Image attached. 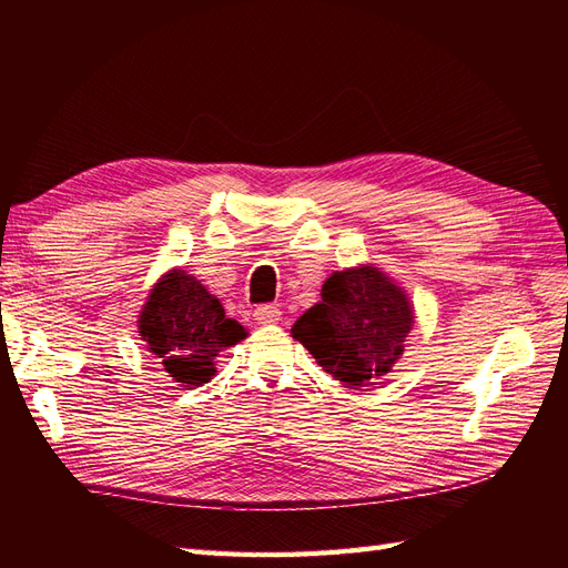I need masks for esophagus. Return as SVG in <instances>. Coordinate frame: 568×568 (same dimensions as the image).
<instances>
[{
	"mask_svg": "<svg viewBox=\"0 0 568 568\" xmlns=\"http://www.w3.org/2000/svg\"><path fill=\"white\" fill-rule=\"evenodd\" d=\"M253 317H255L257 324H263V326L265 324H277L282 320V311L277 305H261V307H255Z\"/></svg>",
	"mask_w": 568,
	"mask_h": 568,
	"instance_id": "obj_1",
	"label": "esophagus"
}]
</instances>
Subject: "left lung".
<instances>
[{
  "label": "left lung",
  "instance_id": "8db88e82",
  "mask_svg": "<svg viewBox=\"0 0 568 568\" xmlns=\"http://www.w3.org/2000/svg\"><path fill=\"white\" fill-rule=\"evenodd\" d=\"M415 326V307L400 284L376 265L332 272L320 303L296 320L291 336L317 365L348 386L382 379L405 351Z\"/></svg>",
  "mask_w": 568,
  "mask_h": 568
}]
</instances>
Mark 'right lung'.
<instances>
[{"mask_svg":"<svg viewBox=\"0 0 568 568\" xmlns=\"http://www.w3.org/2000/svg\"><path fill=\"white\" fill-rule=\"evenodd\" d=\"M136 329L146 351L186 388L209 384L217 355L248 336L242 324L225 317L220 298L182 267L168 270L153 284Z\"/></svg>","mask_w":568,"mask_h":568,"instance_id":"right-lung-1","label":"right lung"}]
</instances>
